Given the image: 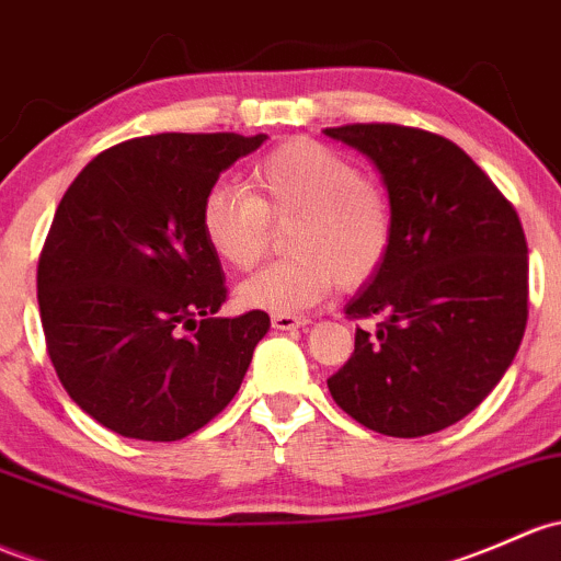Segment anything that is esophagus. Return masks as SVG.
I'll return each instance as SVG.
<instances>
[{
	"label": "esophagus",
	"instance_id": "1",
	"mask_svg": "<svg viewBox=\"0 0 561 561\" xmlns=\"http://www.w3.org/2000/svg\"><path fill=\"white\" fill-rule=\"evenodd\" d=\"M271 325H274V330H296V328L309 325V320L296 314H274L271 317Z\"/></svg>",
	"mask_w": 561,
	"mask_h": 561
}]
</instances>
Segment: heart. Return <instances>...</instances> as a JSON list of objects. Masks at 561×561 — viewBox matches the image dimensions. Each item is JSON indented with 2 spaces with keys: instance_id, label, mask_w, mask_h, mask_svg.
Here are the masks:
<instances>
[{
  "instance_id": "b5f03b06",
  "label": "heart",
  "mask_w": 561,
  "mask_h": 561,
  "mask_svg": "<svg viewBox=\"0 0 561 561\" xmlns=\"http://www.w3.org/2000/svg\"><path fill=\"white\" fill-rule=\"evenodd\" d=\"M296 220L290 257L239 287L247 306L300 314L339 287H359L385 265L394 206L379 176L314 139H290L250 169L247 193L217 185L204 196L202 231L211 255L233 271L263 257L268 222Z\"/></svg>"
}]
</instances>
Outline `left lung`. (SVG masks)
<instances>
[{
	"label": "left lung",
	"mask_w": 561,
	"mask_h": 561,
	"mask_svg": "<svg viewBox=\"0 0 561 561\" xmlns=\"http://www.w3.org/2000/svg\"><path fill=\"white\" fill-rule=\"evenodd\" d=\"M376 163L394 241L346 304L355 352L328 379L374 433L420 438L468 416L514 363L527 328V239L514 204L454 141L398 123L325 128Z\"/></svg>",
	"instance_id": "obj_1"
}]
</instances>
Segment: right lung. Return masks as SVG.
I'll return each instance as SVG.
<instances>
[{"instance_id": "add662e5", "label": "right lung", "mask_w": 561, "mask_h": 561, "mask_svg": "<svg viewBox=\"0 0 561 561\" xmlns=\"http://www.w3.org/2000/svg\"><path fill=\"white\" fill-rule=\"evenodd\" d=\"M263 139H128L64 193L37 265L45 346L69 398L112 433L180 440L239 392L271 320L261 309L215 317L228 287L202 204Z\"/></svg>"}]
</instances>
